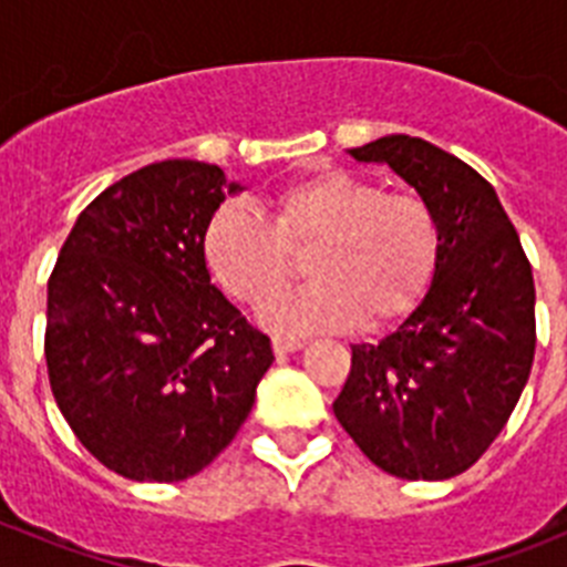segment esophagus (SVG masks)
<instances>
[{
    "mask_svg": "<svg viewBox=\"0 0 567 567\" xmlns=\"http://www.w3.org/2000/svg\"><path fill=\"white\" fill-rule=\"evenodd\" d=\"M272 349L278 354H289V352H298V349H303V343L295 338H272Z\"/></svg>",
    "mask_w": 567,
    "mask_h": 567,
    "instance_id": "34e87169",
    "label": "esophagus"
}]
</instances>
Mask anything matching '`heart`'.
<instances>
[{
    "label": "heart",
    "mask_w": 567,
    "mask_h": 567,
    "mask_svg": "<svg viewBox=\"0 0 567 567\" xmlns=\"http://www.w3.org/2000/svg\"><path fill=\"white\" fill-rule=\"evenodd\" d=\"M310 249L316 280L276 296L293 274L292 251ZM440 252V224L417 193H383L378 182L323 169L289 184L269 202V221L240 204L213 215L204 260L235 298L258 303L275 332H318L358 320L383 327L423 298Z\"/></svg>",
    "instance_id": "b5f03b06"
}]
</instances>
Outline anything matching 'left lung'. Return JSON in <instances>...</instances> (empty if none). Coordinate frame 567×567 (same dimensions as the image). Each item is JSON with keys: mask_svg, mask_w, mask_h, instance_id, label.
<instances>
[{"mask_svg": "<svg viewBox=\"0 0 567 567\" xmlns=\"http://www.w3.org/2000/svg\"><path fill=\"white\" fill-rule=\"evenodd\" d=\"M389 164L440 224L432 284L378 343L352 346L334 400L360 452L400 480H449L477 463L528 383L534 275L497 193L452 153L383 135L349 150Z\"/></svg>", "mask_w": 567, "mask_h": 567, "instance_id": "obj_1", "label": "left lung"}]
</instances>
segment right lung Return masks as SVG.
Wrapping results in <instances>:
<instances>
[{"label": "right lung", "mask_w": 567, "mask_h": 567, "mask_svg": "<svg viewBox=\"0 0 567 567\" xmlns=\"http://www.w3.org/2000/svg\"><path fill=\"white\" fill-rule=\"evenodd\" d=\"M221 167L167 158L76 218L48 280L50 389L93 457L135 483H178L233 443L272 343L209 280L204 233Z\"/></svg>", "instance_id": "obj_1"}]
</instances>
